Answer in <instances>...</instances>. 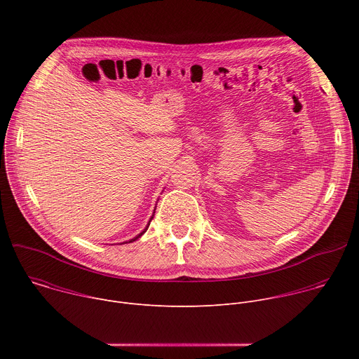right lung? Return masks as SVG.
Masks as SVG:
<instances>
[{"mask_svg": "<svg viewBox=\"0 0 359 359\" xmlns=\"http://www.w3.org/2000/svg\"><path fill=\"white\" fill-rule=\"evenodd\" d=\"M151 219H153V217H151ZM146 230H147V229H146ZM143 233H144V231H143ZM143 233H140V234H139V236H137V237H135V238H132V240H130V241H135V240H137V238H139V237H140V236H142V234H143Z\"/></svg>", "mask_w": 359, "mask_h": 359, "instance_id": "obj_1", "label": "right lung"}]
</instances>
